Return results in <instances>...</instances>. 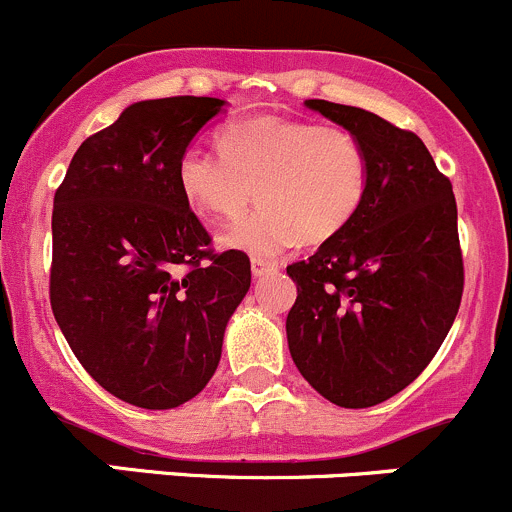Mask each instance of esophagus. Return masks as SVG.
<instances>
[{"instance_id": "1", "label": "esophagus", "mask_w": 512, "mask_h": 512, "mask_svg": "<svg viewBox=\"0 0 512 512\" xmlns=\"http://www.w3.org/2000/svg\"><path fill=\"white\" fill-rule=\"evenodd\" d=\"M277 272V262L262 260V257H252V277H265Z\"/></svg>"}]
</instances>
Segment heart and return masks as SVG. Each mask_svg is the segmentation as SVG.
<instances>
[{
    "label": "heart",
    "mask_w": 512,
    "mask_h": 512,
    "mask_svg": "<svg viewBox=\"0 0 512 512\" xmlns=\"http://www.w3.org/2000/svg\"><path fill=\"white\" fill-rule=\"evenodd\" d=\"M218 146L185 148L175 175L208 220L237 218L257 195L260 208L220 235L230 250L270 260L299 240L339 235L359 213L369 160L347 128L262 116L225 126Z\"/></svg>",
    "instance_id": "heart-1"
}]
</instances>
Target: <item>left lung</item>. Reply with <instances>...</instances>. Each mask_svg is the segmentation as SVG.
<instances>
[{
    "mask_svg": "<svg viewBox=\"0 0 512 512\" xmlns=\"http://www.w3.org/2000/svg\"><path fill=\"white\" fill-rule=\"evenodd\" d=\"M304 106L359 138L369 178L352 223L287 267L297 285L289 354L324 399L366 409L406 389L456 319L463 294L456 198L416 133L356 106L322 98Z\"/></svg>",
    "mask_w": 512,
    "mask_h": 512,
    "instance_id": "1",
    "label": "left lung"
}]
</instances>
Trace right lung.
Wrapping results in <instances>:
<instances>
[{
  "instance_id": "right-lung-1",
  "label": "right lung",
  "mask_w": 512,
  "mask_h": 512,
  "mask_svg": "<svg viewBox=\"0 0 512 512\" xmlns=\"http://www.w3.org/2000/svg\"><path fill=\"white\" fill-rule=\"evenodd\" d=\"M223 98L123 108L71 158L51 215V309L71 352L121 401L175 409L213 379L250 289L245 252L213 255L178 188V158Z\"/></svg>"
}]
</instances>
